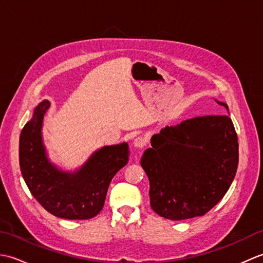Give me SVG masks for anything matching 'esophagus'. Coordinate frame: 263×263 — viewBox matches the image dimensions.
Masks as SVG:
<instances>
[{"label":"esophagus","instance_id":"esophagus-1","mask_svg":"<svg viewBox=\"0 0 263 263\" xmlns=\"http://www.w3.org/2000/svg\"><path fill=\"white\" fill-rule=\"evenodd\" d=\"M133 143H135V147H137V148H139V149H142V148L146 147L147 140H146V139H144V138H142V137H138Z\"/></svg>","mask_w":263,"mask_h":263}]
</instances>
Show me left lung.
<instances>
[{"label": "left lung", "instance_id": "1", "mask_svg": "<svg viewBox=\"0 0 263 263\" xmlns=\"http://www.w3.org/2000/svg\"><path fill=\"white\" fill-rule=\"evenodd\" d=\"M150 141L141 166L156 214L172 220L203 216L226 194L238 165L237 135L230 116L193 117L164 127Z\"/></svg>", "mask_w": 263, "mask_h": 263}]
</instances>
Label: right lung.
<instances>
[{
  "instance_id": "add662e5",
  "label": "right lung",
  "mask_w": 263,
  "mask_h": 263,
  "mask_svg": "<svg viewBox=\"0 0 263 263\" xmlns=\"http://www.w3.org/2000/svg\"><path fill=\"white\" fill-rule=\"evenodd\" d=\"M49 105L48 100L39 104L21 131L22 177L33 198L52 215L64 219H89L103 209L111 178L127 164L128 146L123 142L100 148L74 172L58 168L48 159L42 137L44 115Z\"/></svg>"
}]
</instances>
